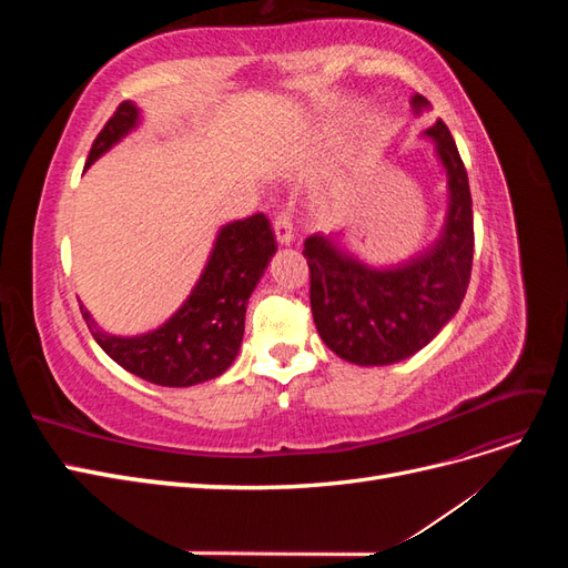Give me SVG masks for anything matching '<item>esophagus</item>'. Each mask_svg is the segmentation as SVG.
<instances>
[{
	"label": "esophagus",
	"instance_id": "1",
	"mask_svg": "<svg viewBox=\"0 0 568 568\" xmlns=\"http://www.w3.org/2000/svg\"><path fill=\"white\" fill-rule=\"evenodd\" d=\"M272 227H274V236H277V242L282 246H288L291 242H294V225H291V217L286 213H280L277 217H274Z\"/></svg>",
	"mask_w": 568,
	"mask_h": 568
}]
</instances>
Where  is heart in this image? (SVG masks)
<instances>
[{"label": "heart", "mask_w": 568, "mask_h": 568, "mask_svg": "<svg viewBox=\"0 0 568 568\" xmlns=\"http://www.w3.org/2000/svg\"><path fill=\"white\" fill-rule=\"evenodd\" d=\"M341 194H343V189H341V186H336V189H332V192H329V199H332V201H336Z\"/></svg>", "instance_id": "1"}]
</instances>
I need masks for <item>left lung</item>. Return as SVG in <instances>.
<instances>
[{"label":"left lung","mask_w":568,"mask_h":568,"mask_svg":"<svg viewBox=\"0 0 568 568\" xmlns=\"http://www.w3.org/2000/svg\"><path fill=\"white\" fill-rule=\"evenodd\" d=\"M422 113L428 101L412 97ZM448 175V215L434 246L393 267H369L338 246L341 234H313L303 255L311 267L317 334L346 363L393 365L422 351L448 324L467 294L474 261V213L467 168L448 125L424 132Z\"/></svg>","instance_id":"obj_1"}]
</instances>
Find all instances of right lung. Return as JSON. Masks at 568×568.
<instances>
[{"instance_id": "1", "label": "right lung", "mask_w": 568, "mask_h": 568, "mask_svg": "<svg viewBox=\"0 0 568 568\" xmlns=\"http://www.w3.org/2000/svg\"><path fill=\"white\" fill-rule=\"evenodd\" d=\"M136 125L140 109L123 101L97 134L84 168ZM274 251L277 242L263 213L230 222L217 232L209 263L180 311L159 329L140 336H113L99 329L82 305L80 311L104 353L140 379L170 388L211 382L230 369L242 348L248 296Z\"/></svg>"}]
</instances>
